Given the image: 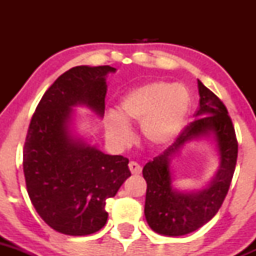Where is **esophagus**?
Returning <instances> with one entry per match:
<instances>
[{"mask_svg":"<svg viewBox=\"0 0 256 256\" xmlns=\"http://www.w3.org/2000/svg\"><path fill=\"white\" fill-rule=\"evenodd\" d=\"M128 168H130L131 174H141V166L138 164V162L131 161L130 164H128Z\"/></svg>","mask_w":256,"mask_h":256,"instance_id":"1","label":"esophagus"}]
</instances>
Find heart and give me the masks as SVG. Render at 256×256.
<instances>
[{
    "instance_id": "obj_1",
    "label": "heart",
    "mask_w": 256,
    "mask_h": 256,
    "mask_svg": "<svg viewBox=\"0 0 256 256\" xmlns=\"http://www.w3.org/2000/svg\"><path fill=\"white\" fill-rule=\"evenodd\" d=\"M121 116L110 112L106 120L108 136L116 144L131 140L128 121L141 122V134L154 148L174 142L187 122L190 95L186 88L168 82H152L131 90L120 105Z\"/></svg>"
}]
</instances>
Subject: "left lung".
Wrapping results in <instances>:
<instances>
[{"label": "left lung", "mask_w": 256, "mask_h": 256, "mask_svg": "<svg viewBox=\"0 0 256 256\" xmlns=\"http://www.w3.org/2000/svg\"><path fill=\"white\" fill-rule=\"evenodd\" d=\"M200 109L196 120L186 126L174 144L144 164L146 180L144 216L156 233L168 236H186L208 223L223 204L230 187L238 158V141L230 116L222 100L198 80ZM213 136L221 166L207 188L180 192L172 187L170 160L184 143Z\"/></svg>", "instance_id": "8db88e82"}]
</instances>
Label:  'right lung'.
<instances>
[{
  "label": "right lung",
  "mask_w": 256,
  "mask_h": 256,
  "mask_svg": "<svg viewBox=\"0 0 256 256\" xmlns=\"http://www.w3.org/2000/svg\"><path fill=\"white\" fill-rule=\"evenodd\" d=\"M109 66H79L62 74L44 92L30 120L23 172L33 207L50 228L89 236L108 220V198L131 176L128 160L106 154L70 134L72 108L85 105L104 115Z\"/></svg>",
  "instance_id": "right-lung-1"
}]
</instances>
